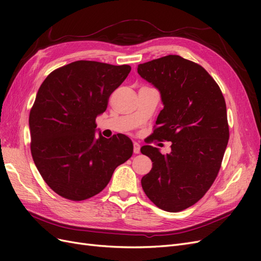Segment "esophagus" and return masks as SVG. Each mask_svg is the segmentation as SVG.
Returning <instances> with one entry per match:
<instances>
[{
    "label": "esophagus",
    "mask_w": 261,
    "mask_h": 261,
    "mask_svg": "<svg viewBox=\"0 0 261 261\" xmlns=\"http://www.w3.org/2000/svg\"><path fill=\"white\" fill-rule=\"evenodd\" d=\"M140 152V146L137 143H134V153L137 154Z\"/></svg>",
    "instance_id": "esophagus-1"
}]
</instances>
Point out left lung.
<instances>
[{"label": "left lung", "instance_id": "8db88e82", "mask_svg": "<svg viewBox=\"0 0 261 261\" xmlns=\"http://www.w3.org/2000/svg\"><path fill=\"white\" fill-rule=\"evenodd\" d=\"M137 72L161 94L152 136L172 143L167 154L140 148L153 162L141 186L156 207L178 212L201 199L218 175L228 141L225 100L206 69L179 55L139 64Z\"/></svg>", "mask_w": 261, "mask_h": 261}]
</instances>
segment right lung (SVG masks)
<instances>
[{"label": "right lung", "instance_id": "right-lung-1", "mask_svg": "<svg viewBox=\"0 0 261 261\" xmlns=\"http://www.w3.org/2000/svg\"><path fill=\"white\" fill-rule=\"evenodd\" d=\"M94 61H76L53 70L38 90L29 114L31 154L52 191L81 201L99 194L118 165L133 154L132 140L117 134L107 139L97 116L130 72Z\"/></svg>", "mask_w": 261, "mask_h": 261}]
</instances>
